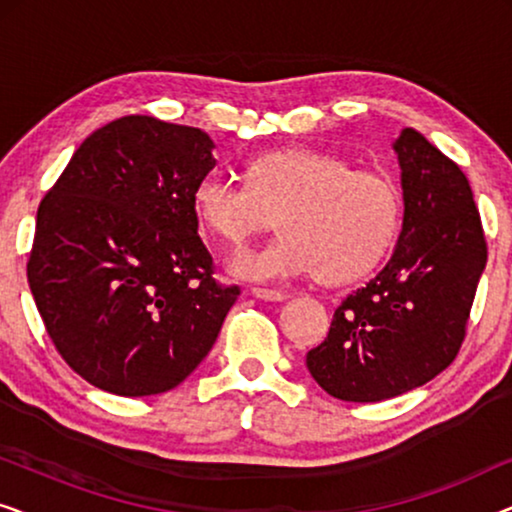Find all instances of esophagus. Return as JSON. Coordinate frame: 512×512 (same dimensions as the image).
<instances>
[{
  "mask_svg": "<svg viewBox=\"0 0 512 512\" xmlns=\"http://www.w3.org/2000/svg\"><path fill=\"white\" fill-rule=\"evenodd\" d=\"M251 293H254V296L258 298V300H265V303H282V300H286V298H291L289 293L286 291H275V289H261V286H256V289H251Z\"/></svg>",
  "mask_w": 512,
  "mask_h": 512,
  "instance_id": "1",
  "label": "esophagus"
}]
</instances>
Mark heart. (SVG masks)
Here are the masks:
<instances>
[{
    "label": "heart",
    "instance_id": "obj_1",
    "mask_svg": "<svg viewBox=\"0 0 512 512\" xmlns=\"http://www.w3.org/2000/svg\"><path fill=\"white\" fill-rule=\"evenodd\" d=\"M202 226L228 244L279 221L282 235L230 256L228 270L244 282H291L317 272L342 284L368 275L396 242L403 198L389 177L354 170L333 153L279 149L247 165V181L207 172L193 188Z\"/></svg>",
    "mask_w": 512,
    "mask_h": 512
}]
</instances>
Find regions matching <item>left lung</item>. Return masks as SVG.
Masks as SVG:
<instances>
[{"label":"left lung","mask_w":512,"mask_h":512,"mask_svg":"<svg viewBox=\"0 0 512 512\" xmlns=\"http://www.w3.org/2000/svg\"><path fill=\"white\" fill-rule=\"evenodd\" d=\"M391 149L403 188L394 254L342 300L328 338L305 359L314 382L349 403L401 396L450 366L487 263L480 214L459 165L412 128Z\"/></svg>","instance_id":"8db88e82"}]
</instances>
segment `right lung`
Returning a JSON list of instances; mask_svg holds the SVG:
<instances>
[{
	"mask_svg": "<svg viewBox=\"0 0 512 512\" xmlns=\"http://www.w3.org/2000/svg\"><path fill=\"white\" fill-rule=\"evenodd\" d=\"M214 149L200 128L123 116L74 151L41 200L27 282L55 349L97 389H174L240 296L212 279L193 209Z\"/></svg>",
	"mask_w": 512,
	"mask_h": 512,
	"instance_id": "add662e5",
	"label": "right lung"
}]
</instances>
